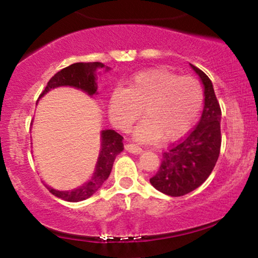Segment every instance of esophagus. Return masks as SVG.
Instances as JSON below:
<instances>
[{"label":"esophagus","mask_w":258,"mask_h":258,"mask_svg":"<svg viewBox=\"0 0 258 258\" xmlns=\"http://www.w3.org/2000/svg\"><path fill=\"white\" fill-rule=\"evenodd\" d=\"M125 149H126L128 153L136 154V155H138V154L142 153V148L138 147V146H136V144H126Z\"/></svg>","instance_id":"obj_1"}]
</instances>
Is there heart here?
I'll list each match as a JSON object with an SVG mask.
<instances>
[{"label":"heart","instance_id":"1","mask_svg":"<svg viewBox=\"0 0 258 258\" xmlns=\"http://www.w3.org/2000/svg\"><path fill=\"white\" fill-rule=\"evenodd\" d=\"M204 102L200 82L191 76L177 75L167 69L136 74L126 88L117 87L109 99V116L117 128L127 131L142 115L133 137L154 143L162 137L173 141L190 130Z\"/></svg>","mask_w":258,"mask_h":258}]
</instances>
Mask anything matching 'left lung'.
Segmentation results:
<instances>
[{
  "label": "left lung",
  "instance_id": "8db88e82",
  "mask_svg": "<svg viewBox=\"0 0 258 258\" xmlns=\"http://www.w3.org/2000/svg\"><path fill=\"white\" fill-rule=\"evenodd\" d=\"M191 69L204 86V109L200 121L184 139L162 154L158 172L150 178L156 190L182 197L199 188L214 170L221 150V108L207 75L193 64Z\"/></svg>",
  "mask_w": 258,
  "mask_h": 258
}]
</instances>
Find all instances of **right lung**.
Returning <instances> with one entry per match:
<instances>
[{
  "instance_id": "1",
  "label": "right lung",
  "mask_w": 258,
  "mask_h": 258,
  "mask_svg": "<svg viewBox=\"0 0 258 258\" xmlns=\"http://www.w3.org/2000/svg\"><path fill=\"white\" fill-rule=\"evenodd\" d=\"M104 69V72H109L110 68L105 67L99 61L93 63H75L64 68L60 72L55 74L49 80L46 88L40 94V98L49 91L58 87H74L76 90L85 92L90 97H94L98 94V84H97V70ZM99 74V73H98ZM122 137L114 130H102L100 131V149L99 155L97 159L96 167H94L92 177L87 182L78 188L72 190H57L48 184L47 186L51 193L59 199L70 201V203H79L92 197L102 186L103 183L108 179L111 172L112 165L115 158L123 150Z\"/></svg>"
}]
</instances>
